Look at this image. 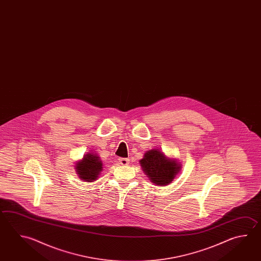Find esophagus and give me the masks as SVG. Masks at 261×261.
Wrapping results in <instances>:
<instances>
[{
	"label": "esophagus",
	"instance_id": "obj_1",
	"mask_svg": "<svg viewBox=\"0 0 261 261\" xmlns=\"http://www.w3.org/2000/svg\"><path fill=\"white\" fill-rule=\"evenodd\" d=\"M118 161L119 163H120L121 165H128V164H129V160L125 159V158H120Z\"/></svg>",
	"mask_w": 261,
	"mask_h": 261
}]
</instances>
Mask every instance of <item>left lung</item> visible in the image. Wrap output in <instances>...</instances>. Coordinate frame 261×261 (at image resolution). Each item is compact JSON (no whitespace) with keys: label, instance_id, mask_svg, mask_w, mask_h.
I'll return each mask as SVG.
<instances>
[{"label":"left lung","instance_id":"left-lung-1","mask_svg":"<svg viewBox=\"0 0 261 261\" xmlns=\"http://www.w3.org/2000/svg\"><path fill=\"white\" fill-rule=\"evenodd\" d=\"M139 163L150 182L159 187L171 184L182 169L177 159L167 157L159 148L148 150Z\"/></svg>","mask_w":261,"mask_h":261}]
</instances>
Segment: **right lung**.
I'll return each instance as SVG.
<instances>
[{
    "label": "right lung",
    "instance_id": "add662e5",
    "mask_svg": "<svg viewBox=\"0 0 261 261\" xmlns=\"http://www.w3.org/2000/svg\"><path fill=\"white\" fill-rule=\"evenodd\" d=\"M103 163L97 154L92 152L84 155L83 159L76 163L74 169L79 177L84 182H94L103 169Z\"/></svg>",
    "mask_w": 261,
    "mask_h": 261
}]
</instances>
